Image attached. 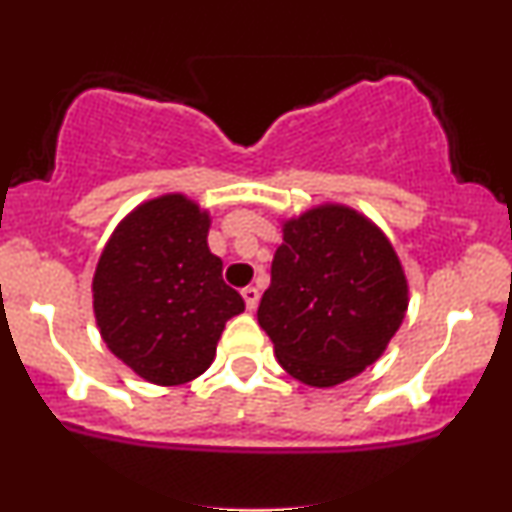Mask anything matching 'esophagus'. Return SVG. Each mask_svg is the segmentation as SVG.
<instances>
[{"mask_svg":"<svg viewBox=\"0 0 512 512\" xmlns=\"http://www.w3.org/2000/svg\"><path fill=\"white\" fill-rule=\"evenodd\" d=\"M240 293H243V298H245V308L255 310L257 303H260V291H257L255 286H245Z\"/></svg>","mask_w":512,"mask_h":512,"instance_id":"obj_1","label":"esophagus"}]
</instances>
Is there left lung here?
I'll list each match as a JSON object with an SVG mask.
<instances>
[{
  "mask_svg": "<svg viewBox=\"0 0 512 512\" xmlns=\"http://www.w3.org/2000/svg\"><path fill=\"white\" fill-rule=\"evenodd\" d=\"M281 233L257 322L286 373L334 387L385 354L407 313V274L385 233L344 204H317Z\"/></svg>",
  "mask_w": 512,
  "mask_h": 512,
  "instance_id": "8db88e82",
  "label": "left lung"
}]
</instances>
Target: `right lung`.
I'll list each match as a JSON object with an SVG mask.
<instances>
[{"instance_id":"1","label":"right lung","mask_w":512,"mask_h":512,"mask_svg":"<svg viewBox=\"0 0 512 512\" xmlns=\"http://www.w3.org/2000/svg\"><path fill=\"white\" fill-rule=\"evenodd\" d=\"M211 216L173 192L117 223L93 274V313L108 349L139 378L182 385L216 356L223 327L245 310L211 255Z\"/></svg>"}]
</instances>
